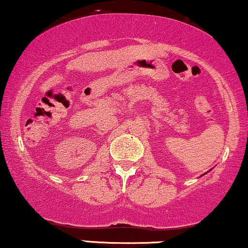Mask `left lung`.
I'll use <instances>...</instances> for the list:
<instances>
[{"label": "left lung", "instance_id": "1", "mask_svg": "<svg viewBox=\"0 0 248 248\" xmlns=\"http://www.w3.org/2000/svg\"><path fill=\"white\" fill-rule=\"evenodd\" d=\"M203 174H206V173H203ZM203 174H202V175H203Z\"/></svg>", "mask_w": 248, "mask_h": 248}]
</instances>
